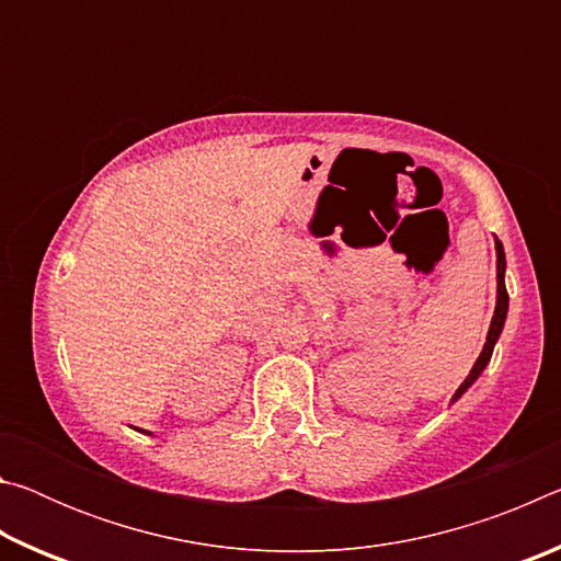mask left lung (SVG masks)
<instances>
[{
  "instance_id": "left-lung-1",
  "label": "left lung",
  "mask_w": 561,
  "mask_h": 561,
  "mask_svg": "<svg viewBox=\"0 0 561 561\" xmlns=\"http://www.w3.org/2000/svg\"><path fill=\"white\" fill-rule=\"evenodd\" d=\"M495 252H497V304H495V314H492L490 321V331H488V341L485 346H482V354L474 360V366L470 368V374L465 381L460 383L458 391L453 396V403L458 401V398L468 391V388L478 381V376L485 371V366L490 364V356H492V348H495L497 339L502 334V327H505V319H507V307H510V297H507V287H505V250H502V242L495 237Z\"/></svg>"
}]
</instances>
